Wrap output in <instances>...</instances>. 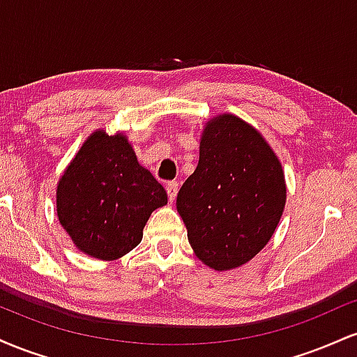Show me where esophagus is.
<instances>
[{
	"mask_svg": "<svg viewBox=\"0 0 357 357\" xmlns=\"http://www.w3.org/2000/svg\"><path fill=\"white\" fill-rule=\"evenodd\" d=\"M178 190H179L178 181H169L166 184V192H167V198H169V202H174L176 195H178Z\"/></svg>",
	"mask_w": 357,
	"mask_h": 357,
	"instance_id": "esophagus-1",
	"label": "esophagus"
}]
</instances>
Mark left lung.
I'll list each match as a JSON object with an SVG mask.
<instances>
[{"mask_svg": "<svg viewBox=\"0 0 357 357\" xmlns=\"http://www.w3.org/2000/svg\"><path fill=\"white\" fill-rule=\"evenodd\" d=\"M280 161L260 132L223 114L208 122L195 173L176 208L196 257L215 270L247 264L272 238L285 206Z\"/></svg>", "mask_w": 357, "mask_h": 357, "instance_id": "left-lung-1", "label": "left lung"}]
</instances>
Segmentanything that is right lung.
Masks as SVG:
<instances>
[{
    "instance_id": "1",
    "label": "right lung",
    "mask_w": 357,
    "mask_h": 357,
    "mask_svg": "<svg viewBox=\"0 0 357 357\" xmlns=\"http://www.w3.org/2000/svg\"><path fill=\"white\" fill-rule=\"evenodd\" d=\"M165 188L137 162L122 134H92L56 188V215L77 248L116 260L142 240L151 213L165 206Z\"/></svg>"
}]
</instances>
